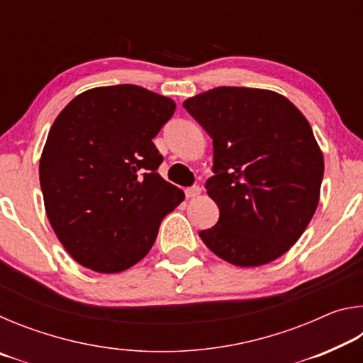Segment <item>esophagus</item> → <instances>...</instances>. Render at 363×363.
<instances>
[{
  "label": "esophagus",
  "instance_id": "obj_1",
  "mask_svg": "<svg viewBox=\"0 0 363 363\" xmlns=\"http://www.w3.org/2000/svg\"><path fill=\"white\" fill-rule=\"evenodd\" d=\"M200 194H201V189L199 186H194V187L186 189V196H187V199H195V196H199Z\"/></svg>",
  "mask_w": 363,
  "mask_h": 363
}]
</instances>
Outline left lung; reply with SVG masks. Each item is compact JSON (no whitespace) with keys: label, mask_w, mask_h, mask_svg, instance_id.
<instances>
[{"label":"left lung","mask_w":363,"mask_h":363,"mask_svg":"<svg viewBox=\"0 0 363 363\" xmlns=\"http://www.w3.org/2000/svg\"><path fill=\"white\" fill-rule=\"evenodd\" d=\"M213 138L206 192L219 220L201 240L240 267L272 262L317 210L323 155L306 116L275 91L219 86L182 104Z\"/></svg>","instance_id":"8db88e82"}]
</instances>
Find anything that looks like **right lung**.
<instances>
[{"label":"right lung","instance_id":"1","mask_svg":"<svg viewBox=\"0 0 363 363\" xmlns=\"http://www.w3.org/2000/svg\"><path fill=\"white\" fill-rule=\"evenodd\" d=\"M176 104L136 84L101 86L67 104L40 158L45 210L59 242L94 272L116 274L149 253L184 192L157 173L152 139Z\"/></svg>","mask_w":363,"mask_h":363}]
</instances>
